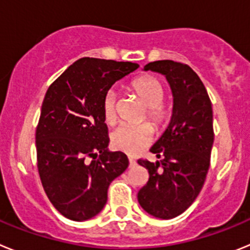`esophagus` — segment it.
<instances>
[{
	"instance_id": "esophagus-1",
	"label": "esophagus",
	"mask_w": 250,
	"mask_h": 250,
	"mask_svg": "<svg viewBox=\"0 0 250 250\" xmlns=\"http://www.w3.org/2000/svg\"><path fill=\"white\" fill-rule=\"evenodd\" d=\"M129 163H130V167H134V165L136 164V161L132 158H129Z\"/></svg>"
}]
</instances>
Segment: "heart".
I'll return each instance as SVG.
<instances>
[{"label": "heart", "mask_w": 250, "mask_h": 250, "mask_svg": "<svg viewBox=\"0 0 250 250\" xmlns=\"http://www.w3.org/2000/svg\"><path fill=\"white\" fill-rule=\"evenodd\" d=\"M131 90L138 95L147 107V119L158 129H163L171 119L173 109L170 104L163 101L165 89L163 83L154 76L144 75L131 83ZM103 118L105 124L112 125L116 121V95L114 91L106 92L103 101ZM151 125L143 124L139 126L121 125L111 134V145L114 149L136 155L150 145L152 140Z\"/></svg>", "instance_id": "b5f03b06"}]
</instances>
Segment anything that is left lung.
<instances>
[{"instance_id": "obj_1", "label": "left lung", "mask_w": 250, "mask_h": 250, "mask_svg": "<svg viewBox=\"0 0 250 250\" xmlns=\"http://www.w3.org/2000/svg\"><path fill=\"white\" fill-rule=\"evenodd\" d=\"M144 70L167 77L173 92V115L150 149L160 160L138 161L149 171V182L139 190L138 200L150 215L173 219L193 204L204 185L214 143L213 109L204 83L188 65L160 60Z\"/></svg>"}]
</instances>
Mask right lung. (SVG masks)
Listing matches in <instances>:
<instances>
[{"mask_svg":"<svg viewBox=\"0 0 250 250\" xmlns=\"http://www.w3.org/2000/svg\"><path fill=\"white\" fill-rule=\"evenodd\" d=\"M139 67L134 62L83 59L51 83L36 129L37 167L50 202L67 219L89 220L107 202V189L129 167L109 151L103 101L115 83Z\"/></svg>","mask_w":250,"mask_h":250,"instance_id":"1","label":"right lung"}]
</instances>
